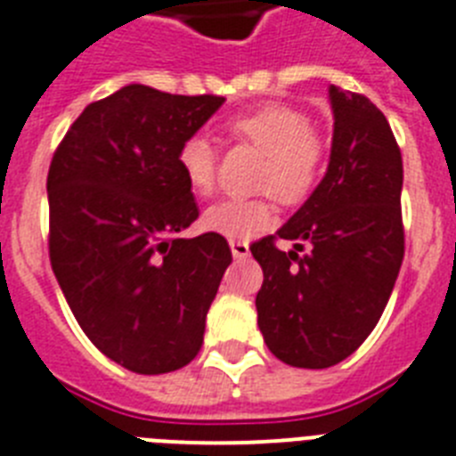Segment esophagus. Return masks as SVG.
<instances>
[{"label":"esophagus","mask_w":456,"mask_h":456,"mask_svg":"<svg viewBox=\"0 0 456 456\" xmlns=\"http://www.w3.org/2000/svg\"><path fill=\"white\" fill-rule=\"evenodd\" d=\"M229 248H232V255H234V259L250 257V246H248L246 240H232V243H229Z\"/></svg>","instance_id":"1"}]
</instances>
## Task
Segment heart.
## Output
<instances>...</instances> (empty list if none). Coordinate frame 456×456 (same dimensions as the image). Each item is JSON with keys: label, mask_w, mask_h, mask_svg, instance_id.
<instances>
[{"label": "heart", "mask_w": 456, "mask_h": 456, "mask_svg": "<svg viewBox=\"0 0 456 456\" xmlns=\"http://www.w3.org/2000/svg\"><path fill=\"white\" fill-rule=\"evenodd\" d=\"M232 132L250 141L266 162L259 185L271 190L282 204H301L315 190L324 167V145L311 132L305 113L285 104H266L232 120ZM178 167L192 192L208 194L216 185V151L206 136L194 134L183 141ZM273 206L269 199H222L206 208L201 224L224 239H252L271 227Z\"/></svg>", "instance_id": "heart-1"}]
</instances>
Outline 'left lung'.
Instances as JSON below:
<instances>
[{
  "instance_id": "obj_1",
  "label": "left lung",
  "mask_w": 456,
  "mask_h": 456,
  "mask_svg": "<svg viewBox=\"0 0 456 456\" xmlns=\"http://www.w3.org/2000/svg\"><path fill=\"white\" fill-rule=\"evenodd\" d=\"M334 136L327 174L273 236L252 243L264 271L257 324L275 357L329 369L357 350L389 301L403 262V162L370 99L329 86ZM306 252H303V248Z\"/></svg>"
}]
</instances>
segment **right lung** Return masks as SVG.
I'll use <instances>...</instances> for the list:
<instances>
[{
  "mask_svg": "<svg viewBox=\"0 0 456 456\" xmlns=\"http://www.w3.org/2000/svg\"><path fill=\"white\" fill-rule=\"evenodd\" d=\"M224 97L120 87L71 125L48 171L51 264L64 299L106 357L141 376L187 366L232 250L181 239L199 217L178 167Z\"/></svg>",
  "mask_w": 456,
  "mask_h": 456,
  "instance_id": "1",
  "label": "right lung"
}]
</instances>
